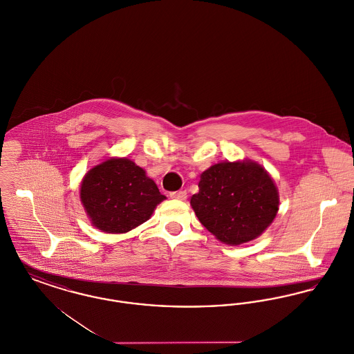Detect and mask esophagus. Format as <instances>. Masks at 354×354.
Segmentation results:
<instances>
[{
  "mask_svg": "<svg viewBox=\"0 0 354 354\" xmlns=\"http://www.w3.org/2000/svg\"><path fill=\"white\" fill-rule=\"evenodd\" d=\"M171 199H176V201H185L187 199V192L185 191H176V192H171L169 194Z\"/></svg>",
  "mask_w": 354,
  "mask_h": 354,
  "instance_id": "obj_1",
  "label": "esophagus"
}]
</instances>
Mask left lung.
Segmentation results:
<instances>
[{
    "label": "left lung",
    "instance_id": "left-lung-1",
    "mask_svg": "<svg viewBox=\"0 0 354 354\" xmlns=\"http://www.w3.org/2000/svg\"><path fill=\"white\" fill-rule=\"evenodd\" d=\"M191 207L203 225L227 245L257 239L276 218L279 189L251 159L220 162L203 171Z\"/></svg>",
    "mask_w": 354,
    "mask_h": 354
}]
</instances>
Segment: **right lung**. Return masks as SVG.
I'll use <instances>...</instances> for the list:
<instances>
[{"label": "right lung", "mask_w": 354, "mask_h": 354, "mask_svg": "<svg viewBox=\"0 0 354 354\" xmlns=\"http://www.w3.org/2000/svg\"><path fill=\"white\" fill-rule=\"evenodd\" d=\"M80 198L91 224L106 234L134 230L166 199L146 171L127 158H109L88 169Z\"/></svg>", "instance_id": "1"}]
</instances>
